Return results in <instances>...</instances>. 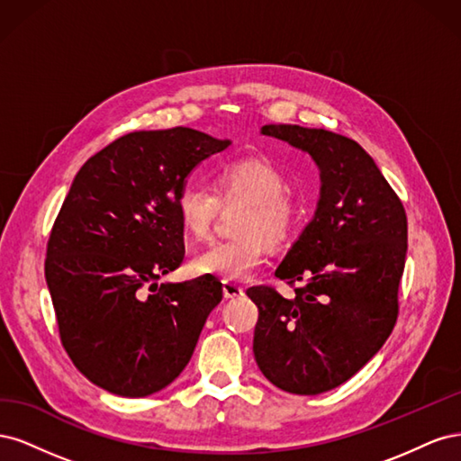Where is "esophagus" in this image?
Listing matches in <instances>:
<instances>
[{
	"mask_svg": "<svg viewBox=\"0 0 461 461\" xmlns=\"http://www.w3.org/2000/svg\"><path fill=\"white\" fill-rule=\"evenodd\" d=\"M222 296H225L227 300L240 298V296H244V286L230 283V281H222Z\"/></svg>",
	"mask_w": 461,
	"mask_h": 461,
	"instance_id": "esophagus-1",
	"label": "esophagus"
}]
</instances>
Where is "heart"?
<instances>
[{"mask_svg":"<svg viewBox=\"0 0 461 461\" xmlns=\"http://www.w3.org/2000/svg\"><path fill=\"white\" fill-rule=\"evenodd\" d=\"M286 178L265 158H240L222 163L215 175V192L202 183H186L176 194V215L190 239L209 234L221 202L244 200L236 230L240 236L213 242L190 259L196 275H212L225 281H244L267 258V242L283 244L300 227L303 205L285 190Z\"/></svg>","mask_w":461,"mask_h":461,"instance_id":"obj_1","label":"heart"}]
</instances>
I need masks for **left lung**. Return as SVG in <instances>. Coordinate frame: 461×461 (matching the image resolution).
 <instances>
[{"label":"left lung","mask_w":461,"mask_h":461,"mask_svg":"<svg viewBox=\"0 0 461 461\" xmlns=\"http://www.w3.org/2000/svg\"><path fill=\"white\" fill-rule=\"evenodd\" d=\"M261 134L310 153L321 188L313 219L275 271L281 281L302 283L296 296L271 286L246 292L259 310L254 356L275 386L315 396L354 376L394 329L406 212L350 138L298 124H265Z\"/></svg>","instance_id":"obj_1"}]
</instances>
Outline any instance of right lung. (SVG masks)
I'll return each instance as SVG.
<instances>
[{"instance_id": "1", "label": "right lung", "mask_w": 461, "mask_h": 461, "mask_svg": "<svg viewBox=\"0 0 461 461\" xmlns=\"http://www.w3.org/2000/svg\"><path fill=\"white\" fill-rule=\"evenodd\" d=\"M229 146L186 127L131 132L73 180L50 234L46 283L68 357L111 394L144 398L169 386L222 298L212 275L158 278L185 258L178 190Z\"/></svg>"}]
</instances>
